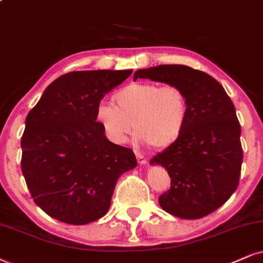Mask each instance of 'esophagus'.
<instances>
[{"label":"esophagus","mask_w":263,"mask_h":263,"mask_svg":"<svg viewBox=\"0 0 263 263\" xmlns=\"http://www.w3.org/2000/svg\"><path fill=\"white\" fill-rule=\"evenodd\" d=\"M137 160H138V162H139V164H146V162H147L146 158H145V157L142 156V155H140V154H137Z\"/></svg>","instance_id":"1"}]
</instances>
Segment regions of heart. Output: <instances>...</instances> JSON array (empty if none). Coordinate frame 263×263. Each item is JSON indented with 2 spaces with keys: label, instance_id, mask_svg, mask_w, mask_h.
I'll list each match as a JSON object with an SVG mask.
<instances>
[{
  "label": "heart",
  "instance_id": "1",
  "mask_svg": "<svg viewBox=\"0 0 263 263\" xmlns=\"http://www.w3.org/2000/svg\"><path fill=\"white\" fill-rule=\"evenodd\" d=\"M189 112V100L181 87L138 82L117 90L112 105H99L95 119L115 144H124L135 130L142 144L166 148L183 134Z\"/></svg>",
  "mask_w": 263,
  "mask_h": 263
}]
</instances>
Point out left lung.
<instances>
[{"label":"left lung","mask_w":263,"mask_h":263,"mask_svg":"<svg viewBox=\"0 0 263 263\" xmlns=\"http://www.w3.org/2000/svg\"><path fill=\"white\" fill-rule=\"evenodd\" d=\"M138 78L179 86L189 100V118L180 138L152 158L171 178L160 206L184 219L202 218L226 202L239 185L241 128L231 97L215 78L181 64L137 70Z\"/></svg>","instance_id":"1"}]
</instances>
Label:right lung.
Wrapping results in <instances>:
<instances>
[{
    "mask_svg": "<svg viewBox=\"0 0 263 263\" xmlns=\"http://www.w3.org/2000/svg\"><path fill=\"white\" fill-rule=\"evenodd\" d=\"M132 73L63 74L28 113L21 141L23 176L34 202L57 221L82 226L101 218L117 179L137 166L132 148L109 141L95 119L106 93Z\"/></svg>",
    "mask_w": 263,
    "mask_h": 263,
    "instance_id": "add662e5",
    "label": "right lung"
}]
</instances>
